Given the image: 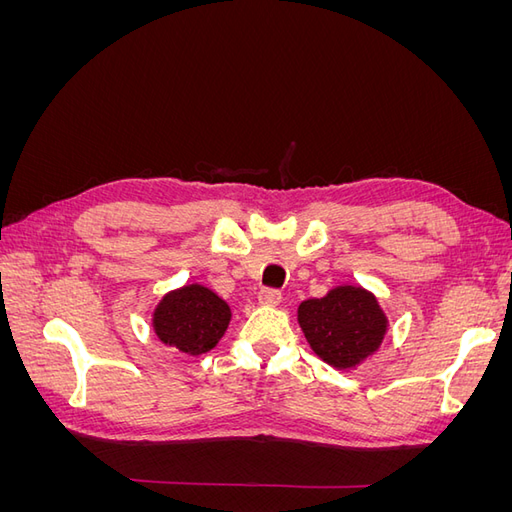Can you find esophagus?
I'll return each mask as SVG.
<instances>
[{"mask_svg":"<svg viewBox=\"0 0 512 512\" xmlns=\"http://www.w3.org/2000/svg\"><path fill=\"white\" fill-rule=\"evenodd\" d=\"M282 301V292L273 290V288H262L258 292V303L260 305H277Z\"/></svg>","mask_w":512,"mask_h":512,"instance_id":"1","label":"esophagus"}]
</instances>
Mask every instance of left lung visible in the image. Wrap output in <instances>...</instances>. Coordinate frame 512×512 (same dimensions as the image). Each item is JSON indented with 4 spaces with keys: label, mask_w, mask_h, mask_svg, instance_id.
I'll list each match as a JSON object with an SVG mask.
<instances>
[{
    "label": "left lung",
    "mask_w": 512,
    "mask_h": 512,
    "mask_svg": "<svg viewBox=\"0 0 512 512\" xmlns=\"http://www.w3.org/2000/svg\"><path fill=\"white\" fill-rule=\"evenodd\" d=\"M309 348L335 369L359 367L376 354L389 331V318L376 294L363 286L342 284L297 309Z\"/></svg>",
    "instance_id": "1"
}]
</instances>
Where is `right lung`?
Here are the masks:
<instances>
[{
    "label": "right lung",
    "mask_w": 512,
    "mask_h": 512,
    "mask_svg": "<svg viewBox=\"0 0 512 512\" xmlns=\"http://www.w3.org/2000/svg\"><path fill=\"white\" fill-rule=\"evenodd\" d=\"M230 316L228 303L213 290L188 284L164 294L153 309L151 327L164 346L198 356L218 346Z\"/></svg>",
    "instance_id": "obj_1"
}]
</instances>
